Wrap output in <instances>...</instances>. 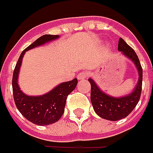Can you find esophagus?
<instances>
[{
	"instance_id": "34e87169",
	"label": "esophagus",
	"mask_w": 153,
	"mask_h": 153,
	"mask_svg": "<svg viewBox=\"0 0 153 153\" xmlns=\"http://www.w3.org/2000/svg\"><path fill=\"white\" fill-rule=\"evenodd\" d=\"M87 76H88V74H87V73L81 72V73H79V74L77 75V79H78L79 80H84L85 79H86Z\"/></svg>"
}]
</instances>
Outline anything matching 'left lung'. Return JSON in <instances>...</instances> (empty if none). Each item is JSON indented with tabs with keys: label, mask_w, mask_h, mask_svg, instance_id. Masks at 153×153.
Masks as SVG:
<instances>
[{
	"label": "left lung",
	"mask_w": 153,
	"mask_h": 153,
	"mask_svg": "<svg viewBox=\"0 0 153 153\" xmlns=\"http://www.w3.org/2000/svg\"><path fill=\"white\" fill-rule=\"evenodd\" d=\"M118 50L131 60L137 68L139 79L133 91L124 97H114L102 91L91 78L88 79L91 86V102L94 111L99 117L110 121H117L126 118L134 110L140 97L142 86V68L134 51L122 38L119 40Z\"/></svg>",
	"instance_id": "left-lung-1"
}]
</instances>
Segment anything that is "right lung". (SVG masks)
I'll return each instance as SVG.
<instances>
[{
    "label": "right lung",
    "instance_id": "1",
    "mask_svg": "<svg viewBox=\"0 0 153 153\" xmlns=\"http://www.w3.org/2000/svg\"><path fill=\"white\" fill-rule=\"evenodd\" d=\"M59 35L45 34L23 51L16 64L13 76V91L16 107L21 114L31 123L37 125H48L58 121L64 113L67 97L75 89L78 79L63 82L57 85L49 92L41 96H28L19 85V74L22 60L27 51L56 40Z\"/></svg>",
    "mask_w": 153,
    "mask_h": 153
}]
</instances>
